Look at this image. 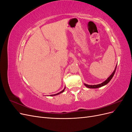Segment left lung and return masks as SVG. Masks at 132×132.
I'll return each instance as SVG.
<instances>
[{
  "label": "left lung",
  "mask_w": 132,
  "mask_h": 132,
  "mask_svg": "<svg viewBox=\"0 0 132 132\" xmlns=\"http://www.w3.org/2000/svg\"><path fill=\"white\" fill-rule=\"evenodd\" d=\"M116 68H117V65H116V67L115 69H114V70L113 71V72L111 74V75L105 81H103L101 84H97V85H87V84H84L85 86H86L87 87H88V88H90V89H96V88H98V87H102L103 86H104V85L107 84L109 83L110 82V81L112 79V78H113V75H114V74L115 73L116 70Z\"/></svg>",
  "instance_id": "left-lung-1"
}]
</instances>
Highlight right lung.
Masks as SVG:
<instances>
[{"instance_id": "obj_1", "label": "right lung", "mask_w": 132, "mask_h": 132, "mask_svg": "<svg viewBox=\"0 0 132 132\" xmlns=\"http://www.w3.org/2000/svg\"><path fill=\"white\" fill-rule=\"evenodd\" d=\"M65 87H64V89L62 91H61V92H59V93H57V94H54V95H51V96H55V95H58V94H61V93H62L63 92H64V90H65Z\"/></svg>"}]
</instances>
